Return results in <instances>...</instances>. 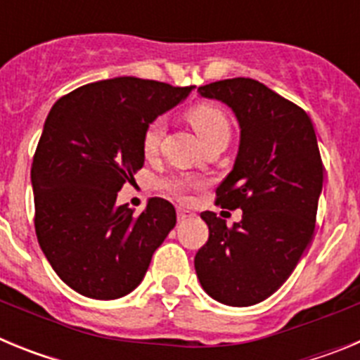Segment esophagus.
<instances>
[{"mask_svg":"<svg viewBox=\"0 0 360 360\" xmlns=\"http://www.w3.org/2000/svg\"><path fill=\"white\" fill-rule=\"evenodd\" d=\"M176 216H178V219H189V218H195V212L193 211H189V209H182V207H178L176 209Z\"/></svg>","mask_w":360,"mask_h":360,"instance_id":"obj_1","label":"esophagus"}]
</instances>
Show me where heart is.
Instances as JSON below:
<instances>
[{
    "mask_svg": "<svg viewBox=\"0 0 360 360\" xmlns=\"http://www.w3.org/2000/svg\"><path fill=\"white\" fill-rule=\"evenodd\" d=\"M186 119L203 144H207L209 141H212L216 136L231 135V126H229L227 117H225L224 111L212 106V104H193L191 108H187ZM162 136H164V122H162V119H153L146 126L144 133H142L141 148L144 157H155L157 155ZM160 187L165 193H169L173 198L186 202V200H189L191 193L202 189L203 180L193 176H171L165 178L164 182L160 184Z\"/></svg>",
    "mask_w": 360,
    "mask_h": 360,
    "instance_id": "b5f03b06",
    "label": "heart"
}]
</instances>
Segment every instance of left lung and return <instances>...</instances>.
<instances>
[{"mask_svg":"<svg viewBox=\"0 0 360 360\" xmlns=\"http://www.w3.org/2000/svg\"><path fill=\"white\" fill-rule=\"evenodd\" d=\"M198 94L231 106L240 122V151L216 205L243 214L227 227L216 212H202L209 240L195 269L212 299L250 307L287 281L311 241L324 165L307 111L259 81L225 79Z\"/></svg>","mask_w":360,"mask_h":360,"instance_id":"1","label":"left lung"}]
</instances>
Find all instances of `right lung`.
Wrapping results in <instances>:
<instances>
[{
	"label": "right lung",
	"instance_id": "1",
	"mask_svg": "<svg viewBox=\"0 0 360 360\" xmlns=\"http://www.w3.org/2000/svg\"><path fill=\"white\" fill-rule=\"evenodd\" d=\"M189 91L115 77L81 86L50 110L32 160L34 225L56 274L81 295L129 294L176 224L167 200L151 198L133 214L117 193L144 165L146 126Z\"/></svg>",
	"mask_w": 360,
	"mask_h": 360
}]
</instances>
